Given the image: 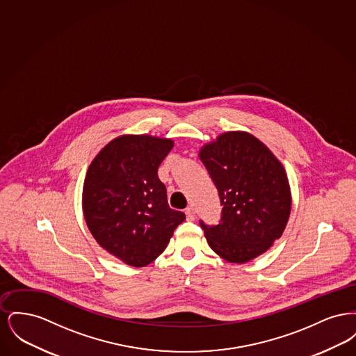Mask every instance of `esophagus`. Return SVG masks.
I'll return each instance as SVG.
<instances>
[{
  "label": "esophagus",
  "instance_id": "obj_1",
  "mask_svg": "<svg viewBox=\"0 0 356 356\" xmlns=\"http://www.w3.org/2000/svg\"><path fill=\"white\" fill-rule=\"evenodd\" d=\"M186 220L193 221L196 219V215H195V209L192 207H188L186 209Z\"/></svg>",
  "mask_w": 356,
  "mask_h": 356
}]
</instances>
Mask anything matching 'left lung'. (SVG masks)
<instances>
[{
    "label": "left lung",
    "instance_id": "1",
    "mask_svg": "<svg viewBox=\"0 0 356 356\" xmlns=\"http://www.w3.org/2000/svg\"><path fill=\"white\" fill-rule=\"evenodd\" d=\"M222 205L218 225H200L213 252L243 264L270 250L291 213L287 172L270 148L244 131L224 132L199 151Z\"/></svg>",
    "mask_w": 356,
    "mask_h": 356
}]
</instances>
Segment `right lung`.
Wrapping results in <instances>:
<instances>
[{"mask_svg":"<svg viewBox=\"0 0 356 356\" xmlns=\"http://www.w3.org/2000/svg\"><path fill=\"white\" fill-rule=\"evenodd\" d=\"M173 140L121 135L92 160L83 186V212L92 236L108 254L145 267L163 254L186 215L170 208L157 176Z\"/></svg>","mask_w":356,"mask_h":356,"instance_id":"obj_1","label":"right lung"}]
</instances>
